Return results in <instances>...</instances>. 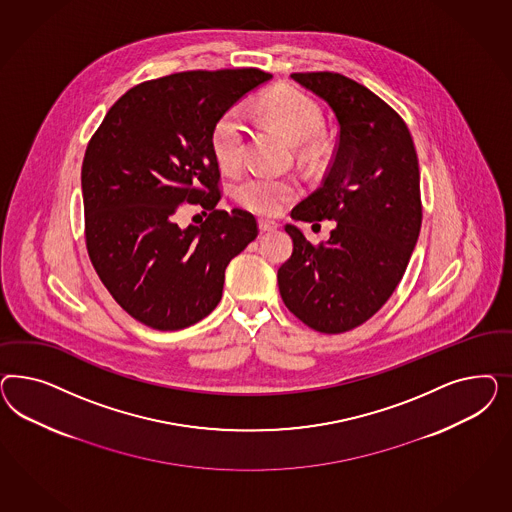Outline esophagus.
I'll return each instance as SVG.
<instances>
[{
  "label": "esophagus",
  "mask_w": 512,
  "mask_h": 512,
  "mask_svg": "<svg viewBox=\"0 0 512 512\" xmlns=\"http://www.w3.org/2000/svg\"><path fill=\"white\" fill-rule=\"evenodd\" d=\"M278 227V223L272 221V219H259V229H261L263 233H272V231H276Z\"/></svg>",
  "instance_id": "1"
}]
</instances>
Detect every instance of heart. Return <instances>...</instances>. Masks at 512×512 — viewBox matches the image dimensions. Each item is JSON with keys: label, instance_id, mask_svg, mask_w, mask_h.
Listing matches in <instances>:
<instances>
[{"label": "heart", "instance_id": "1", "mask_svg": "<svg viewBox=\"0 0 512 512\" xmlns=\"http://www.w3.org/2000/svg\"><path fill=\"white\" fill-rule=\"evenodd\" d=\"M259 112L264 120L279 129L287 139L304 144L317 139L323 129V112L306 93L295 88H278L266 93ZM248 127L240 109L227 110L212 129V152L223 171L240 167L246 152ZM298 187L291 178L253 172L234 186V199L257 214H278L291 201Z\"/></svg>", "mask_w": 512, "mask_h": 512}]
</instances>
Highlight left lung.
Masks as SVG:
<instances>
[{
	"label": "left lung",
	"instance_id": "obj_1",
	"mask_svg": "<svg viewBox=\"0 0 512 512\" xmlns=\"http://www.w3.org/2000/svg\"><path fill=\"white\" fill-rule=\"evenodd\" d=\"M323 99L340 139L323 186L293 208L296 221L334 219L313 246L295 225L293 255L278 270L279 295L291 313L325 334L366 323L398 287L422 223L419 159L411 133L383 99L340 73H293Z\"/></svg>",
	"mask_w": 512,
	"mask_h": 512
}]
</instances>
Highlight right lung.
<instances>
[{
  "mask_svg": "<svg viewBox=\"0 0 512 512\" xmlns=\"http://www.w3.org/2000/svg\"><path fill=\"white\" fill-rule=\"evenodd\" d=\"M272 78L259 69L184 71L125 92L95 131L82 163L86 248L112 298L155 330H182L216 308L225 268L259 234L249 212L217 210L212 129ZM180 203L211 214L174 221Z\"/></svg>",
  "mask_w": 512,
  "mask_h": 512,
  "instance_id": "right-lung-1",
  "label": "right lung"
}]
</instances>
